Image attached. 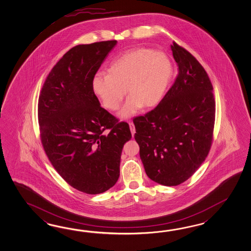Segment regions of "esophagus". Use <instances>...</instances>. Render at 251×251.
I'll use <instances>...</instances> for the list:
<instances>
[{
  "label": "esophagus",
  "instance_id": "esophagus-1",
  "mask_svg": "<svg viewBox=\"0 0 251 251\" xmlns=\"http://www.w3.org/2000/svg\"><path fill=\"white\" fill-rule=\"evenodd\" d=\"M128 125H129V128H130V131H131V135H132V137H134V134H135L134 124L132 123H128Z\"/></svg>",
  "mask_w": 251,
  "mask_h": 251
}]
</instances>
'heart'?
I'll return each instance as SVG.
<instances>
[{
  "label": "heart",
  "mask_w": 251,
  "mask_h": 251,
  "mask_svg": "<svg viewBox=\"0 0 251 251\" xmlns=\"http://www.w3.org/2000/svg\"><path fill=\"white\" fill-rule=\"evenodd\" d=\"M107 73L95 75L93 91L110 111H117L127 91L129 97L119 116L128 119L142 107L150 109L160 103L173 79L174 65L166 53L140 48L118 56Z\"/></svg>",
  "instance_id": "1"
}]
</instances>
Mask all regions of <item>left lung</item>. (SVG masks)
Instances as JSON below:
<instances>
[{"label":"left lung","instance_id":"8db88e82","mask_svg":"<svg viewBox=\"0 0 251 251\" xmlns=\"http://www.w3.org/2000/svg\"><path fill=\"white\" fill-rule=\"evenodd\" d=\"M171 50L178 67L175 83L154 110L133 120L146 174L167 186L186 181L205 160L215 120L213 88L204 68L176 43Z\"/></svg>","mask_w":251,"mask_h":251}]
</instances>
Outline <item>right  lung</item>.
Wrapping results in <instances>:
<instances>
[{"label":"right lung","mask_w":251,"mask_h":251,"mask_svg":"<svg viewBox=\"0 0 251 251\" xmlns=\"http://www.w3.org/2000/svg\"><path fill=\"white\" fill-rule=\"evenodd\" d=\"M116 40L77 45L52 68L38 106L41 141L57 173L89 195L110 189L120 176L128 123L100 107L92 81Z\"/></svg>","instance_id":"obj_1"}]
</instances>
